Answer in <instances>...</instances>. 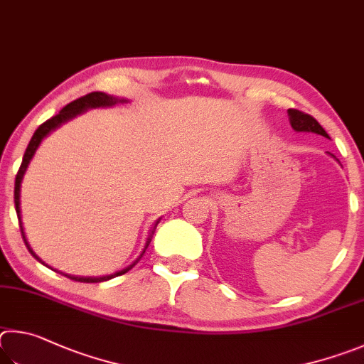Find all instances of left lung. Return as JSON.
Returning a JSON list of instances; mask_svg holds the SVG:
<instances>
[{
  "mask_svg": "<svg viewBox=\"0 0 364 364\" xmlns=\"http://www.w3.org/2000/svg\"><path fill=\"white\" fill-rule=\"evenodd\" d=\"M288 117H289V123L292 126V129L299 131V132H315V134H320L323 137H328V132L323 129L321 124L318 123V121L310 117V114L304 113V112H299L296 108H289L288 110Z\"/></svg>",
  "mask_w": 364,
  "mask_h": 364,
  "instance_id": "obj_1",
  "label": "left lung"
}]
</instances>
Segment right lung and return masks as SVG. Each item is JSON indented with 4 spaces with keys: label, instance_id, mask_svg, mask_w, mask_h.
Returning <instances> with one entry per match:
<instances>
[{
    "label": "right lung",
    "instance_id": "add662e5",
    "mask_svg": "<svg viewBox=\"0 0 364 364\" xmlns=\"http://www.w3.org/2000/svg\"><path fill=\"white\" fill-rule=\"evenodd\" d=\"M118 102H126V100H124V99L112 97V95H107L105 92H91V94L82 95V97L76 99V100H73V102H70V104L63 107L62 110L55 114V117L49 118L48 121H44V123H43L40 127H38V129H36L35 134H33V137H31V140H30L27 150H25V153H23L22 164H21V168H18V172H17V176H16V183H14V205H16V213H17V218H18V225H21V233H22V238H23V241H25V246H27V250L31 252V256L40 260L41 264H44V262H43V260H41L40 257L36 256V254L33 252V250H31V247H30L27 238H25V232H23V225H22V215H21V183H22V178H23L25 171H27L28 164H30V161H31V158H33L36 149H38V146H40L41 140H43L44 137H46L50 131H54L55 127H59L62 123H65V121L75 118L76 114L86 112L87 108L112 107V105H114V104H118ZM156 225H158V220H156L155 227H156ZM149 243H150V238L146 240L145 247H144L142 254H140V257L144 256V252H145V250H146V246H149ZM140 257H139V259H140ZM136 262H137V260H136ZM136 262H134L132 265H136ZM132 265H129V267H127V269H124V270L113 273V275L99 277V278H91V277H72V275H67V273H62V272H59V273H62L63 277H67V278H70V279H75V282H80V283H100V282H107V279L114 278V277H118V275H123V273H126L127 270L132 269Z\"/></svg>",
    "mask_w": 364,
    "mask_h": 364
}]
</instances>
